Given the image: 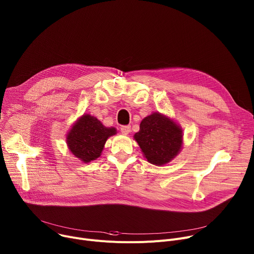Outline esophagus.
I'll return each instance as SVG.
<instances>
[{
    "label": "esophagus",
    "mask_w": 254,
    "mask_h": 254,
    "mask_svg": "<svg viewBox=\"0 0 254 254\" xmlns=\"http://www.w3.org/2000/svg\"><path fill=\"white\" fill-rule=\"evenodd\" d=\"M120 131L123 133V134H129L130 131H131V126L129 125H125V126H121L120 127Z\"/></svg>",
    "instance_id": "1"
}]
</instances>
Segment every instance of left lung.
I'll use <instances>...</instances> for the list:
<instances>
[{"label":"left lung","mask_w":254,"mask_h":254,"mask_svg":"<svg viewBox=\"0 0 254 254\" xmlns=\"http://www.w3.org/2000/svg\"><path fill=\"white\" fill-rule=\"evenodd\" d=\"M134 139L146 159L155 165L170 162L181 150L183 133L174 121L157 113L145 117Z\"/></svg>","instance_id":"obj_1"}]
</instances>
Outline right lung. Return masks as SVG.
Here are the masks:
<instances>
[{
  "instance_id": "add662e5",
  "label": "right lung",
  "mask_w": 254,
  "mask_h": 254,
  "mask_svg": "<svg viewBox=\"0 0 254 254\" xmlns=\"http://www.w3.org/2000/svg\"><path fill=\"white\" fill-rule=\"evenodd\" d=\"M115 134L114 127H105L97 118L83 115L68 132L66 141L73 155L90 162L101 155L107 139Z\"/></svg>"
}]
</instances>
